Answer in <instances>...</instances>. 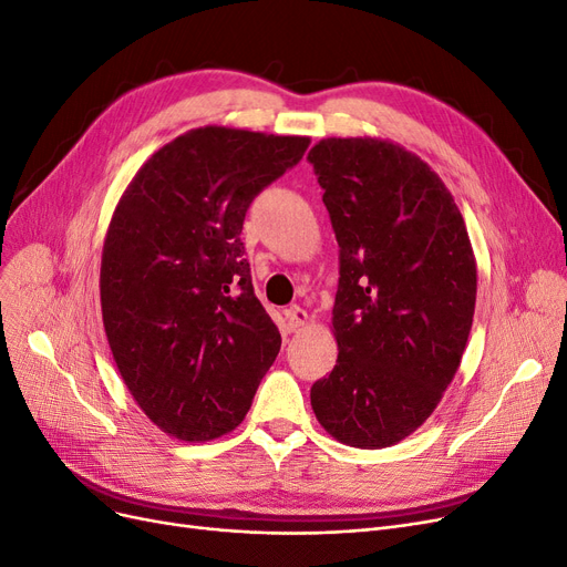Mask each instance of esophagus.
I'll return each mask as SVG.
<instances>
[{
  "mask_svg": "<svg viewBox=\"0 0 567 567\" xmlns=\"http://www.w3.org/2000/svg\"><path fill=\"white\" fill-rule=\"evenodd\" d=\"M285 318H287V329L289 331H299L308 322V312L301 306H289L285 310Z\"/></svg>",
  "mask_w": 567,
  "mask_h": 567,
  "instance_id": "obj_1",
  "label": "esophagus"
}]
</instances>
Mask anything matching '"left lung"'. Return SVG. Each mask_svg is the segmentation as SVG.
Listing matches in <instances>:
<instances>
[{
	"label": "left lung",
	"mask_w": 567,
	"mask_h": 567,
	"mask_svg": "<svg viewBox=\"0 0 567 567\" xmlns=\"http://www.w3.org/2000/svg\"><path fill=\"white\" fill-rule=\"evenodd\" d=\"M308 161L341 247L339 360L310 404L337 442L388 449L427 421L463 360L474 249L442 177L404 146L327 137Z\"/></svg>",
	"instance_id": "8db88e82"
}]
</instances>
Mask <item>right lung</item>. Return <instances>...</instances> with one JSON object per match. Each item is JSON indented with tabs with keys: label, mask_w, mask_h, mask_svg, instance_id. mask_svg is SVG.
<instances>
[{
	"label": "right lung",
	"mask_w": 567,
	"mask_h": 567,
	"mask_svg": "<svg viewBox=\"0 0 567 567\" xmlns=\"http://www.w3.org/2000/svg\"><path fill=\"white\" fill-rule=\"evenodd\" d=\"M308 144L203 125L146 158L116 203L100 266L104 333L137 406L182 442L236 430L278 358L240 234L249 203Z\"/></svg>",
	"instance_id": "1"
}]
</instances>
